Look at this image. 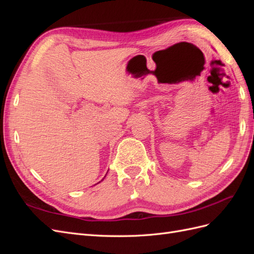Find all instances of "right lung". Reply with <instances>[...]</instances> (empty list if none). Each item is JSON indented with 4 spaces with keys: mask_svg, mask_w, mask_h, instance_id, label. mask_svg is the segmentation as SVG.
Wrapping results in <instances>:
<instances>
[{
    "mask_svg": "<svg viewBox=\"0 0 254 254\" xmlns=\"http://www.w3.org/2000/svg\"><path fill=\"white\" fill-rule=\"evenodd\" d=\"M105 177H106V176H105Z\"/></svg>",
    "mask_w": 254,
    "mask_h": 254,
    "instance_id": "obj_1",
    "label": "right lung"
}]
</instances>
